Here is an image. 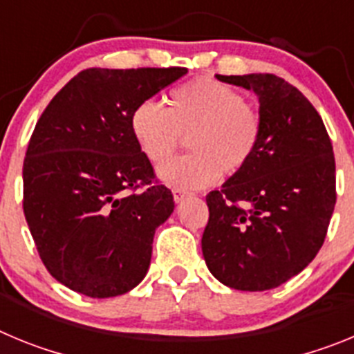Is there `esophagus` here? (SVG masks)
<instances>
[{"mask_svg":"<svg viewBox=\"0 0 354 354\" xmlns=\"http://www.w3.org/2000/svg\"><path fill=\"white\" fill-rule=\"evenodd\" d=\"M187 196H189V193L184 192V189H179V187H177V189H174L175 204H180V202H184V200H186Z\"/></svg>","mask_w":354,"mask_h":354,"instance_id":"esophagus-1","label":"esophagus"}]
</instances>
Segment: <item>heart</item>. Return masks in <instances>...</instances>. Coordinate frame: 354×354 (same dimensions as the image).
<instances>
[{"mask_svg": "<svg viewBox=\"0 0 354 354\" xmlns=\"http://www.w3.org/2000/svg\"><path fill=\"white\" fill-rule=\"evenodd\" d=\"M131 131L149 161L162 162L187 136L192 154L161 165L158 177L168 186L196 189L220 174L234 175L253 158L261 140V115L228 84L198 77L171 90L167 109L152 101L134 108Z\"/></svg>", "mask_w": 354, "mask_h": 354, "instance_id": "b5f03b06", "label": "heart"}]
</instances>
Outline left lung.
I'll list each match as a JSON object with an SVG mask.
<instances>
[{
	"mask_svg": "<svg viewBox=\"0 0 354 354\" xmlns=\"http://www.w3.org/2000/svg\"><path fill=\"white\" fill-rule=\"evenodd\" d=\"M252 90L262 131L245 168L207 195L205 264L237 290L286 283L314 261L335 209V158L323 120L274 74L216 76Z\"/></svg>",
	"mask_w": 354,
	"mask_h": 354,
	"instance_id": "8db88e82",
	"label": "left lung"
}]
</instances>
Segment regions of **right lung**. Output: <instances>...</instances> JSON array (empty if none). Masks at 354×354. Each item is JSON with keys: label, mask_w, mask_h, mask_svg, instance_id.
I'll return each instance as SVG.
<instances>
[{"label": "right lung", "mask_w": 354, "mask_h": 354, "mask_svg": "<svg viewBox=\"0 0 354 354\" xmlns=\"http://www.w3.org/2000/svg\"><path fill=\"white\" fill-rule=\"evenodd\" d=\"M187 68H86L44 109L23 167L24 216L49 273L90 298L145 278L174 196L131 131L134 108ZM146 186L143 192L129 189Z\"/></svg>", "instance_id": "right-lung-1"}]
</instances>
